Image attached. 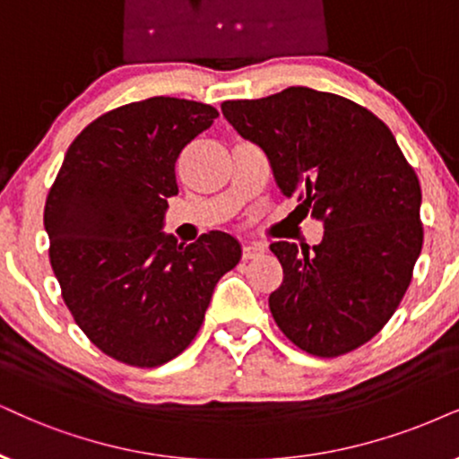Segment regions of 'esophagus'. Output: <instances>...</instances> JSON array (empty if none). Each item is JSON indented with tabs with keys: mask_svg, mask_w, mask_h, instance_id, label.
<instances>
[{
	"mask_svg": "<svg viewBox=\"0 0 459 459\" xmlns=\"http://www.w3.org/2000/svg\"><path fill=\"white\" fill-rule=\"evenodd\" d=\"M266 252V246L260 241H252V243H246L243 246V258L249 260V258H256V256H263Z\"/></svg>",
	"mask_w": 459,
	"mask_h": 459,
	"instance_id": "esophagus-1",
	"label": "esophagus"
}]
</instances>
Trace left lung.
I'll return each mask as SVG.
<instances>
[{"label":"left lung","instance_id":"obj_1","mask_svg":"<svg viewBox=\"0 0 459 459\" xmlns=\"http://www.w3.org/2000/svg\"><path fill=\"white\" fill-rule=\"evenodd\" d=\"M222 114L263 148L281 195L324 224L311 252L271 243L283 266L273 320L313 356L364 345L403 300L423 243L420 179L396 137L358 103L307 86L224 101Z\"/></svg>","mask_w":459,"mask_h":459}]
</instances>
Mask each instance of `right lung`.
<instances>
[{
    "instance_id": "add662e5",
    "label": "right lung",
    "mask_w": 459,
    "mask_h": 459,
    "mask_svg": "<svg viewBox=\"0 0 459 459\" xmlns=\"http://www.w3.org/2000/svg\"><path fill=\"white\" fill-rule=\"evenodd\" d=\"M216 118V108L176 97L116 108L74 139L46 199L67 309L131 367H160L186 350L220 277L241 260V243L222 230L188 246L162 230L178 156Z\"/></svg>"
}]
</instances>
